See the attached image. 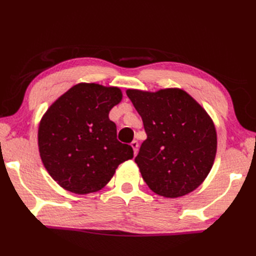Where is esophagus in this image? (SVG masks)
I'll return each mask as SVG.
<instances>
[{"mask_svg":"<svg viewBox=\"0 0 256 256\" xmlns=\"http://www.w3.org/2000/svg\"><path fill=\"white\" fill-rule=\"evenodd\" d=\"M131 146H132L133 150H134V154L136 155L138 154V140H133V142L131 143Z\"/></svg>","mask_w":256,"mask_h":256,"instance_id":"obj_1","label":"esophagus"}]
</instances>
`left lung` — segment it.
Returning a JSON list of instances; mask_svg holds the SVG:
<instances>
[{
	"mask_svg": "<svg viewBox=\"0 0 256 256\" xmlns=\"http://www.w3.org/2000/svg\"><path fill=\"white\" fill-rule=\"evenodd\" d=\"M126 94L148 134L135 162L150 189L165 198L197 189L214 166L218 145L208 112L179 88L128 89Z\"/></svg>",
	"mask_w": 256,
	"mask_h": 256,
	"instance_id": "8db88e82",
	"label": "left lung"
}]
</instances>
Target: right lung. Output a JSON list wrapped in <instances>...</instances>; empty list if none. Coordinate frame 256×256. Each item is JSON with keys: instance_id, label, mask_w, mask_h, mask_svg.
I'll return each mask as SVG.
<instances>
[{"instance_id": "right-lung-1", "label": "right lung", "mask_w": 256, "mask_h": 256, "mask_svg": "<svg viewBox=\"0 0 256 256\" xmlns=\"http://www.w3.org/2000/svg\"><path fill=\"white\" fill-rule=\"evenodd\" d=\"M122 98L118 86L80 82L47 108L38 126V150L59 186L77 194L96 192L120 164L133 158V148L118 142L108 118Z\"/></svg>"}]
</instances>
